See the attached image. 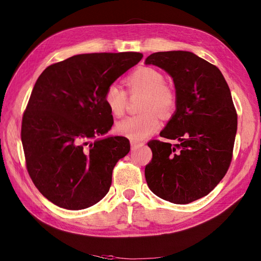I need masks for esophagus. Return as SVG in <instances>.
Wrapping results in <instances>:
<instances>
[{"label": "esophagus", "mask_w": 261, "mask_h": 261, "mask_svg": "<svg viewBox=\"0 0 261 261\" xmlns=\"http://www.w3.org/2000/svg\"><path fill=\"white\" fill-rule=\"evenodd\" d=\"M141 146H144L143 143H138V141L130 140V148H132V150H136V149H138Z\"/></svg>", "instance_id": "esophagus-1"}]
</instances>
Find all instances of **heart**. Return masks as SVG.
I'll return each instance as SVG.
<instances>
[{"mask_svg": "<svg viewBox=\"0 0 261 261\" xmlns=\"http://www.w3.org/2000/svg\"><path fill=\"white\" fill-rule=\"evenodd\" d=\"M130 94H144L141 111L144 113L128 116L117 122L115 132L118 135L135 141L147 139L160 127L161 115H169L176 105V96L171 87L165 85V78L159 70L152 67H139L125 80ZM110 113L115 117L124 114L128 97L125 90L115 84L110 85L103 96Z\"/></svg>", "mask_w": 261, "mask_h": 261, "instance_id": "b5f03b06", "label": "heart"}]
</instances>
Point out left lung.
<instances>
[{
  "label": "left lung",
  "mask_w": 261,
  "mask_h": 261,
  "mask_svg": "<svg viewBox=\"0 0 261 261\" xmlns=\"http://www.w3.org/2000/svg\"><path fill=\"white\" fill-rule=\"evenodd\" d=\"M145 63L173 78L176 110L160 136L179 141H149L147 184L164 200L193 202L220 183L232 161L238 114L230 88L217 66L192 52H156Z\"/></svg>",
  "instance_id": "obj_1"
}]
</instances>
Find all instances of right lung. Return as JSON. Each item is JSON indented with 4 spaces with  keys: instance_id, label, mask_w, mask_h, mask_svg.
Segmentation results:
<instances>
[{
    "instance_id": "1",
    "label": "right lung",
    "mask_w": 261,
    "mask_h": 261,
    "mask_svg": "<svg viewBox=\"0 0 261 261\" xmlns=\"http://www.w3.org/2000/svg\"><path fill=\"white\" fill-rule=\"evenodd\" d=\"M143 59L137 52L78 54L46 67L22 116L26 167L46 199L68 210L108 194L117 161L129 152L122 136L98 138L113 125L108 87Z\"/></svg>"
}]
</instances>
